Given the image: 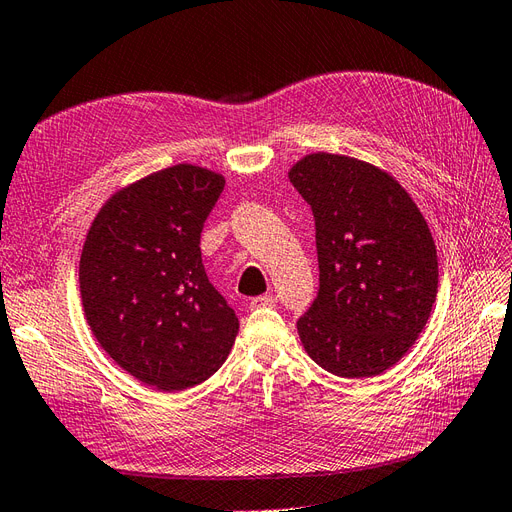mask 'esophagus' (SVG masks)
I'll use <instances>...</instances> for the list:
<instances>
[{
  "mask_svg": "<svg viewBox=\"0 0 512 512\" xmlns=\"http://www.w3.org/2000/svg\"><path fill=\"white\" fill-rule=\"evenodd\" d=\"M277 305V297L275 294H260V297H254L250 301L252 309H260V307H275Z\"/></svg>",
  "mask_w": 512,
  "mask_h": 512,
  "instance_id": "esophagus-1",
  "label": "esophagus"
}]
</instances>
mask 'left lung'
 Returning <instances> with one entry per match:
<instances>
[{"instance_id": "1", "label": "left lung", "mask_w": 512, "mask_h": 512, "mask_svg": "<svg viewBox=\"0 0 512 512\" xmlns=\"http://www.w3.org/2000/svg\"><path fill=\"white\" fill-rule=\"evenodd\" d=\"M290 183L312 207L320 286L297 320L305 352L342 378L395 365L425 329L438 256L410 194L367 162L312 153Z\"/></svg>"}]
</instances>
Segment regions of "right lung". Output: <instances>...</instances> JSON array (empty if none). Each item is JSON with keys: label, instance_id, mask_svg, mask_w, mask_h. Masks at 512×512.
<instances>
[{"label": "right lung", "instance_id": "1", "mask_svg": "<svg viewBox=\"0 0 512 512\" xmlns=\"http://www.w3.org/2000/svg\"><path fill=\"white\" fill-rule=\"evenodd\" d=\"M224 177L177 164L117 192L83 245L85 318L111 359L160 391H183L220 369L239 320L213 288L200 232Z\"/></svg>", "mask_w": 512, "mask_h": 512}]
</instances>
